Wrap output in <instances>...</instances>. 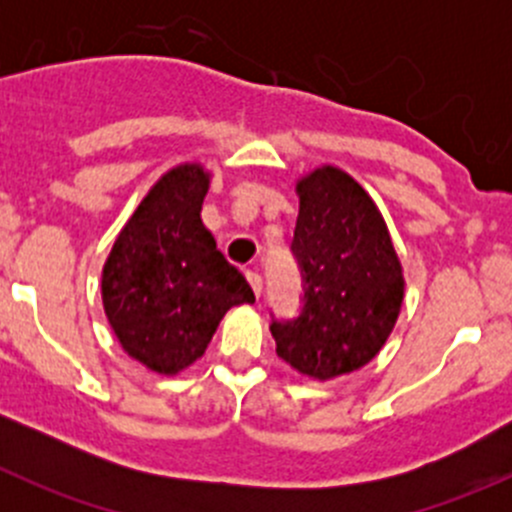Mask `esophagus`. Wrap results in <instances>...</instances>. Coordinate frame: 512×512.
<instances>
[{"label": "esophagus", "instance_id": "esophagus-1", "mask_svg": "<svg viewBox=\"0 0 512 512\" xmlns=\"http://www.w3.org/2000/svg\"><path fill=\"white\" fill-rule=\"evenodd\" d=\"M245 277L247 282H250V287L255 289V294L262 292V275L257 272V267H250V270H245Z\"/></svg>", "mask_w": 512, "mask_h": 512}]
</instances>
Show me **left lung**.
<instances>
[{"label":"left lung","instance_id":"1","mask_svg":"<svg viewBox=\"0 0 512 512\" xmlns=\"http://www.w3.org/2000/svg\"><path fill=\"white\" fill-rule=\"evenodd\" d=\"M292 255L302 270V312L272 319L277 356L327 381L369 364L394 329L404 275L374 200L344 170L324 165L297 183Z\"/></svg>","mask_w":512,"mask_h":512}]
</instances>
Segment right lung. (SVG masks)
<instances>
[{
    "mask_svg": "<svg viewBox=\"0 0 512 512\" xmlns=\"http://www.w3.org/2000/svg\"><path fill=\"white\" fill-rule=\"evenodd\" d=\"M210 175L185 163L141 200L103 265V309L128 356L178 374L205 354L225 312L252 287L200 220Z\"/></svg>",
    "mask_w": 512,
    "mask_h": 512,
    "instance_id": "add662e5",
    "label": "right lung"
}]
</instances>
